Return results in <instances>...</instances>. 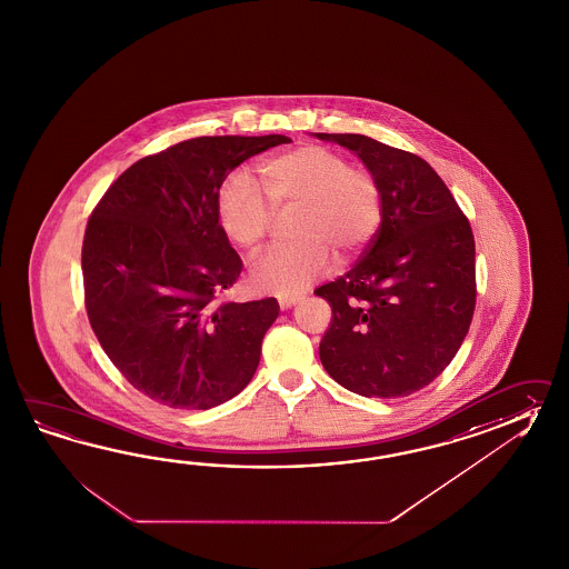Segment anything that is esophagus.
<instances>
[{
  "mask_svg": "<svg viewBox=\"0 0 569 569\" xmlns=\"http://www.w3.org/2000/svg\"><path fill=\"white\" fill-rule=\"evenodd\" d=\"M296 302H298V296H281V298H279L281 310H288V308H291Z\"/></svg>",
  "mask_w": 569,
  "mask_h": 569,
  "instance_id": "1",
  "label": "esophagus"
}]
</instances>
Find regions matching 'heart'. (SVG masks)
<instances>
[{
  "label": "heart",
  "instance_id": "obj_1",
  "mask_svg": "<svg viewBox=\"0 0 569 569\" xmlns=\"http://www.w3.org/2000/svg\"><path fill=\"white\" fill-rule=\"evenodd\" d=\"M293 242L269 249L251 266L261 290L296 296L329 271L331 249L351 254L366 247L383 218V190L371 171L353 167L327 147H300L267 159L259 181L234 171L218 191L216 212L228 239L257 249L276 220V210L293 208Z\"/></svg>",
  "mask_w": 569,
  "mask_h": 569
}]
</instances>
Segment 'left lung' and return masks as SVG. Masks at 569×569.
<instances>
[{"instance_id": "left-lung-1", "label": "left lung", "mask_w": 569, "mask_h": 569, "mask_svg": "<svg viewBox=\"0 0 569 569\" xmlns=\"http://www.w3.org/2000/svg\"><path fill=\"white\" fill-rule=\"evenodd\" d=\"M316 137L357 152L383 190V218L361 259L315 290L332 308L320 361L359 396H410L453 361L473 318L468 216L418 154L363 134Z\"/></svg>"}]
</instances>
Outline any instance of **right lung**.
Masks as SVG:
<instances>
[{
  "instance_id": "right-lung-1",
  "label": "right lung",
  "mask_w": 569,
  "mask_h": 569,
  "mask_svg": "<svg viewBox=\"0 0 569 569\" xmlns=\"http://www.w3.org/2000/svg\"><path fill=\"white\" fill-rule=\"evenodd\" d=\"M283 134L198 137L130 164L89 216L81 269L89 325L139 392L208 410L251 381L276 298L218 302L242 271L218 222V191Z\"/></svg>"
}]
</instances>
